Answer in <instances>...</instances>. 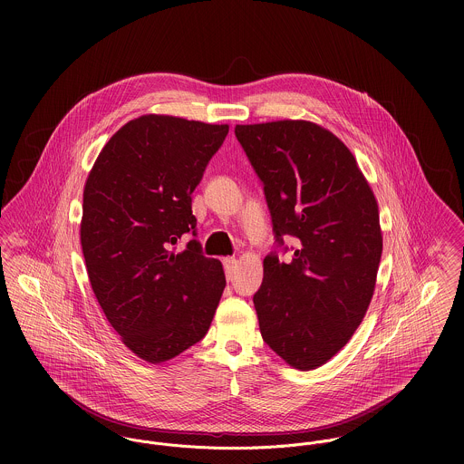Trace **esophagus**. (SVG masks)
<instances>
[{
  "instance_id": "1",
  "label": "esophagus",
  "mask_w": 464,
  "mask_h": 464,
  "mask_svg": "<svg viewBox=\"0 0 464 464\" xmlns=\"http://www.w3.org/2000/svg\"><path fill=\"white\" fill-rule=\"evenodd\" d=\"M223 267H225V275L228 280H232L234 273H236V259L228 257V259H223Z\"/></svg>"
}]
</instances>
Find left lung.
<instances>
[{
	"label": "left lung",
	"instance_id": "1",
	"mask_svg": "<svg viewBox=\"0 0 464 464\" xmlns=\"http://www.w3.org/2000/svg\"><path fill=\"white\" fill-rule=\"evenodd\" d=\"M265 186L275 243L254 305L266 344L296 370L332 359L361 325L382 256L379 205L352 151L311 121L236 125ZM287 252V246H284Z\"/></svg>",
	"mask_w": 464,
	"mask_h": 464
}]
</instances>
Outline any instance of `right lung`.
<instances>
[{"mask_svg": "<svg viewBox=\"0 0 464 464\" xmlns=\"http://www.w3.org/2000/svg\"><path fill=\"white\" fill-rule=\"evenodd\" d=\"M228 133L148 114L129 121L100 151L83 189L82 252L109 324L133 353L169 361L207 334L225 289L218 259L197 236L191 195Z\"/></svg>", "mask_w": 464, "mask_h": 464, "instance_id": "obj_1", "label": "right lung"}]
</instances>
